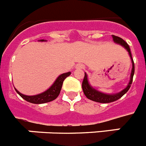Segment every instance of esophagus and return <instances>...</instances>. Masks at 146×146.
Here are the masks:
<instances>
[{"label": "esophagus", "instance_id": "esophagus-1", "mask_svg": "<svg viewBox=\"0 0 146 146\" xmlns=\"http://www.w3.org/2000/svg\"><path fill=\"white\" fill-rule=\"evenodd\" d=\"M76 68L77 69H83V66L82 65V64H78V65H77V66H76Z\"/></svg>", "mask_w": 146, "mask_h": 146}]
</instances>
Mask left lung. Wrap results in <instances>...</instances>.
Wrapping results in <instances>:
<instances>
[{"mask_svg":"<svg viewBox=\"0 0 146 146\" xmlns=\"http://www.w3.org/2000/svg\"><path fill=\"white\" fill-rule=\"evenodd\" d=\"M113 39L115 43L118 44L123 46L127 50V52H129V55L130 58H131V64H132V69H131V75H130V80L128 86H126L123 90H122L121 92L117 93V94H107L97 91V90L94 88L91 85L89 84L88 80V76L86 74V73H85L84 79H83V81H82V91H83V93H84V94L86 95V96L88 99H91L92 101L96 102L110 103L116 101V100L119 99L121 97H122L129 91V89L131 87L132 80H133V76L134 74H135V64H134V60L132 59V57H131V51H130L129 46L128 45V44L125 42L124 40L122 39L120 37L116 36L113 35Z\"/></svg>","mask_w":146,"mask_h":146,"instance_id":"1","label":"left lung"}]
</instances>
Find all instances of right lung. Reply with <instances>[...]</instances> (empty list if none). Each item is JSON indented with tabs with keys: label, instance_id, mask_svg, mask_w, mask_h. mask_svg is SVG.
I'll return each mask as SVG.
<instances>
[{
	"label": "right lung",
	"instance_id": "right-lung-1",
	"mask_svg": "<svg viewBox=\"0 0 146 146\" xmlns=\"http://www.w3.org/2000/svg\"><path fill=\"white\" fill-rule=\"evenodd\" d=\"M39 41L40 42H46V40L44 39H41ZM70 74V72L60 74V75H59L57 79L55 80V81L54 82L53 84L51 86V87L49 88L47 91H45L44 92L42 93V94L34 95V96H27V95H24V94L19 92L16 88L15 89V91H17V93L23 99L26 100L28 102L33 103V104H43V103H47L49 102L53 101L54 99H55L58 96L64 80L67 77H69Z\"/></svg>",
	"mask_w": 146,
	"mask_h": 146
}]
</instances>
